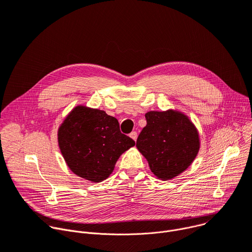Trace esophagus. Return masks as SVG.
<instances>
[{"mask_svg":"<svg viewBox=\"0 0 252 252\" xmlns=\"http://www.w3.org/2000/svg\"><path fill=\"white\" fill-rule=\"evenodd\" d=\"M134 141H136L137 140V137H138V135H137V132H135V131H133V132H131L130 133V135H129Z\"/></svg>","mask_w":252,"mask_h":252,"instance_id":"34e87169","label":"esophagus"}]
</instances>
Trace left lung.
<instances>
[{"label": "left lung", "mask_w": 252, "mask_h": 252, "mask_svg": "<svg viewBox=\"0 0 252 252\" xmlns=\"http://www.w3.org/2000/svg\"><path fill=\"white\" fill-rule=\"evenodd\" d=\"M147 125L139 134L136 147L147 159L153 174L170 180L186 170L197 156L198 131L181 112L150 111Z\"/></svg>", "instance_id": "left-lung-1"}]
</instances>
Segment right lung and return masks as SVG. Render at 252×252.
Here are the masks:
<instances>
[{"label":"right lung","mask_w":252,"mask_h":252,"mask_svg":"<svg viewBox=\"0 0 252 252\" xmlns=\"http://www.w3.org/2000/svg\"><path fill=\"white\" fill-rule=\"evenodd\" d=\"M61 153L71 171L92 182H101L113 172L122 153L135 145L122 134L116 118L105 111L75 107L58 130Z\"/></svg>","instance_id":"obj_1"}]
</instances>
